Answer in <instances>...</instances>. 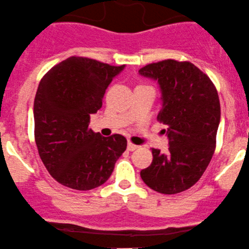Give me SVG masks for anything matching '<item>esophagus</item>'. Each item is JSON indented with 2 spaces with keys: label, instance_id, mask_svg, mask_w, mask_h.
I'll list each match as a JSON object with an SVG mask.
<instances>
[{
  "label": "esophagus",
  "instance_id": "1",
  "mask_svg": "<svg viewBox=\"0 0 249 249\" xmlns=\"http://www.w3.org/2000/svg\"><path fill=\"white\" fill-rule=\"evenodd\" d=\"M136 148H139V146H136V144L132 143V142H128V144H127V149L129 150V152H133V150H135Z\"/></svg>",
  "mask_w": 249,
  "mask_h": 249
}]
</instances>
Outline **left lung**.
Instances as JSON below:
<instances>
[{"label": "left lung", "instance_id": "obj_1", "mask_svg": "<svg viewBox=\"0 0 249 249\" xmlns=\"http://www.w3.org/2000/svg\"><path fill=\"white\" fill-rule=\"evenodd\" d=\"M139 72L160 86L158 121L167 125L169 139L167 153L153 148L152 164L140 175L153 191L178 194L194 186L212 160L221 116L219 95L207 75L188 61H160Z\"/></svg>", "mask_w": 249, "mask_h": 249}]
</instances>
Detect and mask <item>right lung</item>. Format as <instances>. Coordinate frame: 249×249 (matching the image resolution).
<instances>
[{
    "label": "right lung",
    "mask_w": 249,
    "mask_h": 249,
    "mask_svg": "<svg viewBox=\"0 0 249 249\" xmlns=\"http://www.w3.org/2000/svg\"><path fill=\"white\" fill-rule=\"evenodd\" d=\"M124 68L71 56L42 77L34 101L35 142L47 170L61 185L76 191L103 185L127 148L124 136L105 138L88 127L106 89Z\"/></svg>",
    "instance_id": "add662e5"
}]
</instances>
